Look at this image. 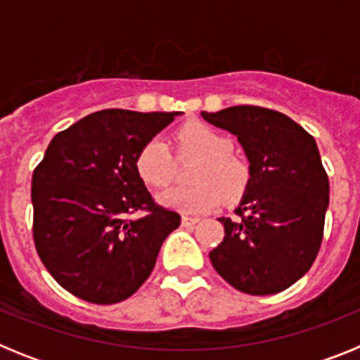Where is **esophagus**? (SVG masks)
Returning <instances> with one entry per match:
<instances>
[{
  "mask_svg": "<svg viewBox=\"0 0 360 360\" xmlns=\"http://www.w3.org/2000/svg\"><path fill=\"white\" fill-rule=\"evenodd\" d=\"M198 221H200V218H196V216H187V214L182 216L184 227H193V225H196Z\"/></svg>",
  "mask_w": 360,
  "mask_h": 360,
  "instance_id": "1",
  "label": "esophagus"
}]
</instances>
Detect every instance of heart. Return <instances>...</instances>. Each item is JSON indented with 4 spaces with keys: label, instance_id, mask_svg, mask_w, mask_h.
Instances as JSON below:
<instances>
[{
    "label": "heart",
    "instance_id": "b5f03b06",
    "mask_svg": "<svg viewBox=\"0 0 360 360\" xmlns=\"http://www.w3.org/2000/svg\"><path fill=\"white\" fill-rule=\"evenodd\" d=\"M178 155L182 158H198L193 171L191 186H176L158 196V202L182 212H207L219 203L238 202L250 182L249 164L231 151L232 142L203 122H187L174 135ZM135 167L142 182L160 189L173 180L174 158L169 146L155 136L146 142L136 155Z\"/></svg>",
    "mask_w": 360,
    "mask_h": 360
}]
</instances>
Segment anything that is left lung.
I'll list each match as a JSON object with an SVG mask.
<instances>
[{
  "label": "left lung",
  "instance_id": "8db88e82",
  "mask_svg": "<svg viewBox=\"0 0 360 360\" xmlns=\"http://www.w3.org/2000/svg\"><path fill=\"white\" fill-rule=\"evenodd\" d=\"M202 117L238 136L250 169L240 219L219 218L225 236L209 252L212 266L245 294L283 292L310 270L323 241L330 184L316 141L266 108L232 106Z\"/></svg>",
  "mask_w": 360,
  "mask_h": 360
}]
</instances>
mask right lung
I'll list each match as a JSON object with an SVG mask.
<instances>
[{"label": "right lung", "mask_w": 360, "mask_h": 360, "mask_svg": "<svg viewBox=\"0 0 360 360\" xmlns=\"http://www.w3.org/2000/svg\"><path fill=\"white\" fill-rule=\"evenodd\" d=\"M180 111L101 110L57 133L32 176L34 243L52 278L95 304L142 287L180 214L153 202L135 167ZM146 210L142 219H128Z\"/></svg>", "instance_id": "1"}]
</instances>
